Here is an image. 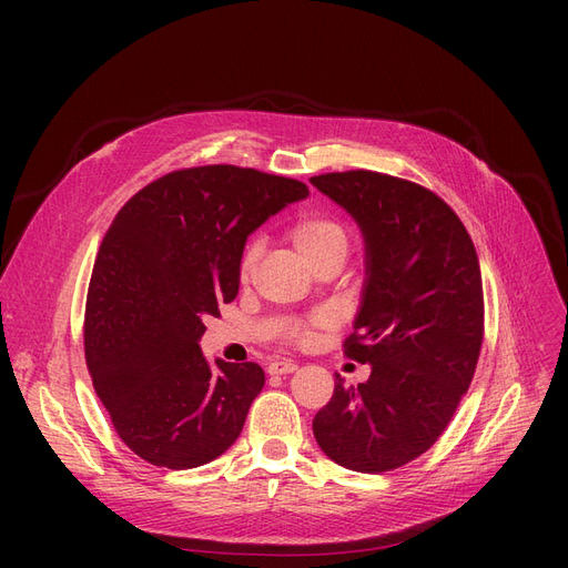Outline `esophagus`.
Instances as JSON below:
<instances>
[{
  "label": "esophagus",
  "mask_w": 568,
  "mask_h": 568,
  "mask_svg": "<svg viewBox=\"0 0 568 568\" xmlns=\"http://www.w3.org/2000/svg\"><path fill=\"white\" fill-rule=\"evenodd\" d=\"M296 368V362H292V359H276V362H272L266 366V371L272 373V375H290V373H294Z\"/></svg>",
  "instance_id": "1"
}]
</instances>
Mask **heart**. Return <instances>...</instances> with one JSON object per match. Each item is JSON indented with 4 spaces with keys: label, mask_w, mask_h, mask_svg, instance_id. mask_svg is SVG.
I'll return each mask as SVG.
<instances>
[{
    "label": "heart",
    "mask_w": 568,
    "mask_h": 568,
    "mask_svg": "<svg viewBox=\"0 0 568 568\" xmlns=\"http://www.w3.org/2000/svg\"><path fill=\"white\" fill-rule=\"evenodd\" d=\"M287 236L292 246L296 248V253L302 255V260L311 266L322 257H329V255H338L345 260L347 248H349V230L347 225L332 216V214H304L296 219L290 230ZM257 260V248L248 246L242 255V266H239V272H242V278H248L253 272V264ZM320 324V320L311 322V324H300L294 329V338L300 341H308L313 336V326Z\"/></svg>",
    "instance_id": "obj_1"
}]
</instances>
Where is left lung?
I'll use <instances>...</instances> for the list:
<instances>
[{"instance_id":"1","label":"left lung","mask_w":568,"mask_h":568,"mask_svg":"<svg viewBox=\"0 0 568 568\" xmlns=\"http://www.w3.org/2000/svg\"><path fill=\"white\" fill-rule=\"evenodd\" d=\"M366 244V283L345 356L371 377L336 389L313 419L320 449L366 474L426 454L469 389L484 343V287L471 239L433 191L371 170L311 176Z\"/></svg>"}]
</instances>
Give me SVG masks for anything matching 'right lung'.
<instances>
[{"mask_svg": "<svg viewBox=\"0 0 568 568\" xmlns=\"http://www.w3.org/2000/svg\"><path fill=\"white\" fill-rule=\"evenodd\" d=\"M308 186L253 168L174 170L108 227L84 311V359L116 435L142 460L191 469L236 442L264 371L204 359V320L239 292L248 234Z\"/></svg>", "mask_w": 568, "mask_h": 568, "instance_id": "1", "label": "right lung"}]
</instances>
